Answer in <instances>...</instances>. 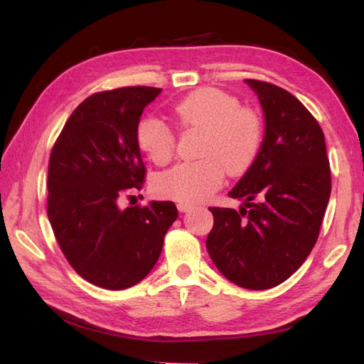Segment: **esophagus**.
<instances>
[{"label": "esophagus", "instance_id": "34e87169", "mask_svg": "<svg viewBox=\"0 0 364 364\" xmlns=\"http://www.w3.org/2000/svg\"><path fill=\"white\" fill-rule=\"evenodd\" d=\"M177 209H179V212H188L191 210V204H187V203H179L177 204Z\"/></svg>", "mask_w": 364, "mask_h": 364}]
</instances>
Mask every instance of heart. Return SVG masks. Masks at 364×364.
<instances>
[{"instance_id":"b5f03b06","label":"heart","mask_w":364,"mask_h":364,"mask_svg":"<svg viewBox=\"0 0 364 364\" xmlns=\"http://www.w3.org/2000/svg\"><path fill=\"white\" fill-rule=\"evenodd\" d=\"M176 122L182 129L204 130L199 160L183 161L154 181L161 198L201 203L217 191L229 176H242L253 166L262 146V124L253 109L240 108L237 99L217 89H198L176 103ZM136 144L155 165L171 160L174 132L157 117H143L136 125Z\"/></svg>"}]
</instances>
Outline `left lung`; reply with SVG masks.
Here are the masks:
<instances>
[{"label": "left lung", "mask_w": 364, "mask_h": 364, "mask_svg": "<svg viewBox=\"0 0 364 364\" xmlns=\"http://www.w3.org/2000/svg\"><path fill=\"white\" fill-rule=\"evenodd\" d=\"M265 117L261 151L229 196L234 209L210 207L209 256L234 284L264 291L300 269L317 242L331 174L321 125L286 89L245 80Z\"/></svg>", "instance_id": "8db88e82"}]
</instances>
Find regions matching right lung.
I'll list each match as a JSON object with an SVG mask.
<instances>
[{
	"instance_id": "1",
	"label": "right lung",
	"mask_w": 364,
	"mask_h": 364,
	"mask_svg": "<svg viewBox=\"0 0 364 364\" xmlns=\"http://www.w3.org/2000/svg\"><path fill=\"white\" fill-rule=\"evenodd\" d=\"M160 92L130 86L91 95L50 154L47 212L59 248L81 278L109 291L135 286L154 269L177 218L171 201L117 205L144 182L136 125Z\"/></svg>"
}]
</instances>
